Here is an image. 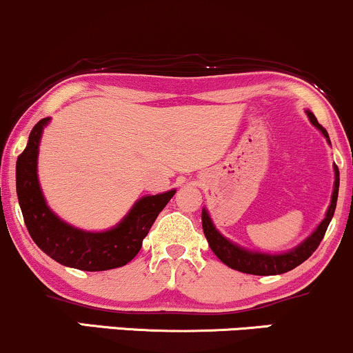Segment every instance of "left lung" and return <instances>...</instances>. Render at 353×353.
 Here are the masks:
<instances>
[{
	"label": "left lung",
	"mask_w": 353,
	"mask_h": 353,
	"mask_svg": "<svg viewBox=\"0 0 353 353\" xmlns=\"http://www.w3.org/2000/svg\"><path fill=\"white\" fill-rule=\"evenodd\" d=\"M307 115L312 122L314 127H317L322 132V135L325 137L327 142L330 143L329 134L321 123L317 122L316 115L312 112L307 110ZM335 172V181H334V192H332V200H330V206L327 210L325 218L322 219L321 225L316 228L312 234L309 236L305 241H302L299 246H296L294 250L283 252V254H269V252H258V251H250L244 250V248L238 246L233 241L225 238L219 231L214 228L213 221H211L208 211L203 208L201 211V225H203V233H205L206 239L211 251L218 256V259L221 263H225L228 268L236 269L239 272H246V274H254V276H276V274H284V272L292 271L294 268H297L299 264L304 263L305 259H309L312 256V252L317 250L319 244L324 239V234L329 228L330 219L334 216L335 205H337V196H339V168L334 167Z\"/></svg>",
	"instance_id": "left-lung-1"
}]
</instances>
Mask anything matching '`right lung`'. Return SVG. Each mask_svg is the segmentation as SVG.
Returning <instances> with one entry per match:
<instances>
[{
    "label": "right lung",
    "instance_id": "add662e5",
    "mask_svg": "<svg viewBox=\"0 0 353 353\" xmlns=\"http://www.w3.org/2000/svg\"><path fill=\"white\" fill-rule=\"evenodd\" d=\"M49 117L36 123L26 148L16 161V193L32 241L62 266L81 271H107L125 266L142 248V241L175 190L140 198L112 230L102 233L79 230L62 221L46 203L37 180V153Z\"/></svg>",
    "mask_w": 353,
    "mask_h": 353
}]
</instances>
